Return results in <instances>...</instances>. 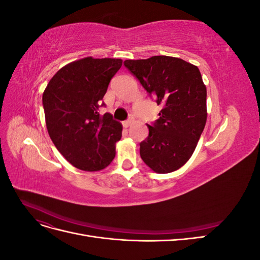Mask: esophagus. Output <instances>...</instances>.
I'll return each instance as SVG.
<instances>
[{
  "label": "esophagus",
  "mask_w": 260,
  "mask_h": 260,
  "mask_svg": "<svg viewBox=\"0 0 260 260\" xmlns=\"http://www.w3.org/2000/svg\"><path fill=\"white\" fill-rule=\"evenodd\" d=\"M122 124H123L124 128H128V127H130V125L132 124V120L131 119L130 120H125V121L122 122Z\"/></svg>",
  "instance_id": "1"
}]
</instances>
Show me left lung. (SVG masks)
I'll return each mask as SVG.
<instances>
[{
  "label": "left lung",
  "mask_w": 260,
  "mask_h": 260,
  "mask_svg": "<svg viewBox=\"0 0 260 260\" xmlns=\"http://www.w3.org/2000/svg\"><path fill=\"white\" fill-rule=\"evenodd\" d=\"M123 64L162 106L159 119L147 124L141 158L157 174L176 171L191 158L207 120V91L200 69L165 55Z\"/></svg>",
  "instance_id": "left-lung-1"
}]
</instances>
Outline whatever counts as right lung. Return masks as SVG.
Masks as SVG:
<instances>
[{
    "label": "right lung",
    "instance_id": "1",
    "mask_svg": "<svg viewBox=\"0 0 260 260\" xmlns=\"http://www.w3.org/2000/svg\"><path fill=\"white\" fill-rule=\"evenodd\" d=\"M121 65L120 58L89 56L72 61L52 77L43 92L49 136L78 169L100 171L115 158L122 124L99 111L109 81Z\"/></svg>",
    "mask_w": 260,
    "mask_h": 260
}]
</instances>
